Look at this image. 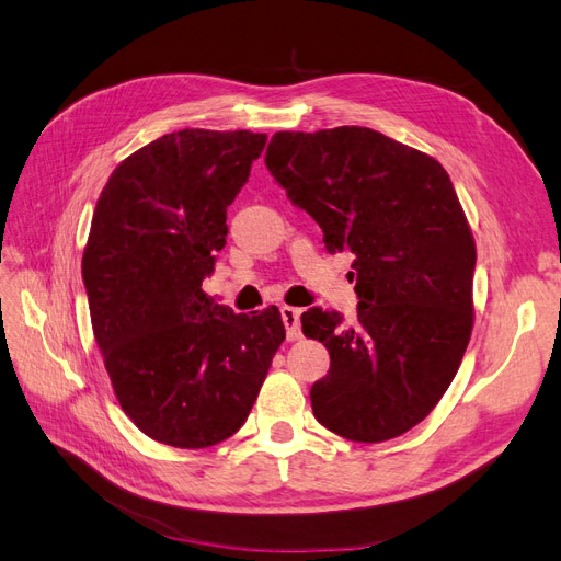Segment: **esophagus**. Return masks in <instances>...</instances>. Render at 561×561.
Masks as SVG:
<instances>
[{
  "label": "esophagus",
  "instance_id": "obj_1",
  "mask_svg": "<svg viewBox=\"0 0 561 561\" xmlns=\"http://www.w3.org/2000/svg\"><path fill=\"white\" fill-rule=\"evenodd\" d=\"M299 316L301 311L295 309V307H280V318H283V325H285V332H287V339H299L301 334V325H299Z\"/></svg>",
  "mask_w": 561,
  "mask_h": 561
}]
</instances>
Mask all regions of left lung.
Segmentation results:
<instances>
[{"mask_svg": "<svg viewBox=\"0 0 561 561\" xmlns=\"http://www.w3.org/2000/svg\"><path fill=\"white\" fill-rule=\"evenodd\" d=\"M264 163L328 250L355 254L358 320L311 309L301 330L330 351L313 416L353 443L414 428L445 396L472 332L474 239L447 171L363 126L280 130Z\"/></svg>", "mask_w": 561, "mask_h": 561, "instance_id": "1", "label": "left lung"}]
</instances>
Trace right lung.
<instances>
[{"mask_svg": "<svg viewBox=\"0 0 561 561\" xmlns=\"http://www.w3.org/2000/svg\"><path fill=\"white\" fill-rule=\"evenodd\" d=\"M264 133L184 128L133 151L95 203L81 276L122 410L180 449L239 431L285 328L276 307L233 313L201 290L227 243V208Z\"/></svg>", "mask_w": 561, "mask_h": 561, "instance_id": "right-lung-1", "label": "right lung"}]
</instances>
